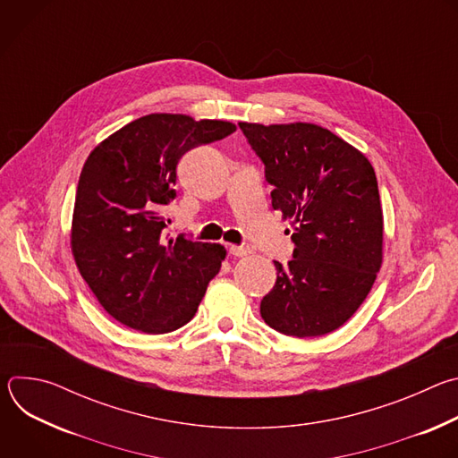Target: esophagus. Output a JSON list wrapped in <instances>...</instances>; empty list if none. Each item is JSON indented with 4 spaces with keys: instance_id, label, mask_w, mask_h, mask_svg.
Instances as JSON below:
<instances>
[{
    "instance_id": "obj_1",
    "label": "esophagus",
    "mask_w": 458,
    "mask_h": 458,
    "mask_svg": "<svg viewBox=\"0 0 458 458\" xmlns=\"http://www.w3.org/2000/svg\"><path fill=\"white\" fill-rule=\"evenodd\" d=\"M228 251L233 255V257H244L248 253H251V248L250 246H244V244H232L228 248Z\"/></svg>"
}]
</instances>
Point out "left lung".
Returning <instances> with one entry per match:
<instances>
[{"label": "left lung", "mask_w": 458, "mask_h": 458, "mask_svg": "<svg viewBox=\"0 0 458 458\" xmlns=\"http://www.w3.org/2000/svg\"><path fill=\"white\" fill-rule=\"evenodd\" d=\"M239 128L265 165L272 207L292 219L288 265L260 301L270 328L292 337L330 334L357 311L382 265L375 170L357 148L311 123Z\"/></svg>", "instance_id": "left-lung-1"}]
</instances>
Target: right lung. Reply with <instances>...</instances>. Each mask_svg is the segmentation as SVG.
Returning a JSON list of instances; mask_svg holds the SVG:
<instances>
[{"label":"right lung","instance_id":"add662e5","mask_svg":"<svg viewBox=\"0 0 458 458\" xmlns=\"http://www.w3.org/2000/svg\"><path fill=\"white\" fill-rule=\"evenodd\" d=\"M232 132L228 121L150 114L90 152L76 191L72 253L99 304L128 328H181L219 274L226 250L165 237V210L175 199L179 159Z\"/></svg>","mask_w":458,"mask_h":458}]
</instances>
